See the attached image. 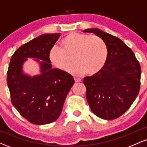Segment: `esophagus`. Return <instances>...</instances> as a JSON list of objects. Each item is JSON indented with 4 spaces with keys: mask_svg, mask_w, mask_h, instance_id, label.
I'll return each instance as SVG.
<instances>
[{
    "mask_svg": "<svg viewBox=\"0 0 147 147\" xmlns=\"http://www.w3.org/2000/svg\"><path fill=\"white\" fill-rule=\"evenodd\" d=\"M74 79H75V82L76 83H78V82H80L82 81V79L77 78V77H74Z\"/></svg>",
    "mask_w": 147,
    "mask_h": 147,
    "instance_id": "obj_1",
    "label": "esophagus"
}]
</instances>
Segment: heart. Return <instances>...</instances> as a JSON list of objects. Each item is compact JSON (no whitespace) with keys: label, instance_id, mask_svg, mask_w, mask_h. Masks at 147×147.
I'll list each match as a JSON object with an SVG mask.
<instances>
[{"label":"heart","instance_id":"obj_1","mask_svg":"<svg viewBox=\"0 0 147 147\" xmlns=\"http://www.w3.org/2000/svg\"><path fill=\"white\" fill-rule=\"evenodd\" d=\"M75 63L68 71L75 75L88 72L90 75L97 73L106 64L108 57L107 45L101 37L72 32L61 41V48L53 46L48 54L50 63L61 70H65L71 62Z\"/></svg>","mask_w":147,"mask_h":147}]
</instances>
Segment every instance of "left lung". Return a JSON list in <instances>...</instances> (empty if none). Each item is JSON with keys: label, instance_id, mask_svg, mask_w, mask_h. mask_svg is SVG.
<instances>
[{"label": "left lung", "instance_id": "left-lung-1", "mask_svg": "<svg viewBox=\"0 0 147 147\" xmlns=\"http://www.w3.org/2000/svg\"><path fill=\"white\" fill-rule=\"evenodd\" d=\"M83 32L101 37L108 48L107 60L102 70L84 78L87 102L97 117L116 119L129 109L139 93L140 65L131 49L117 37L97 28Z\"/></svg>", "mask_w": 147, "mask_h": 147}]
</instances>
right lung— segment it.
<instances>
[{
  "label": "right lung",
  "instance_id": "1",
  "mask_svg": "<svg viewBox=\"0 0 147 147\" xmlns=\"http://www.w3.org/2000/svg\"><path fill=\"white\" fill-rule=\"evenodd\" d=\"M59 36L60 33L42 34L21 45L11 57L7 83L11 104L32 124L55 122L75 83L68 72L52 68L48 59L49 52ZM27 58L36 59L41 67V75L31 77L23 73L22 64Z\"/></svg>",
  "mask_w": 147,
  "mask_h": 147
}]
</instances>
